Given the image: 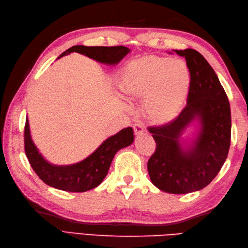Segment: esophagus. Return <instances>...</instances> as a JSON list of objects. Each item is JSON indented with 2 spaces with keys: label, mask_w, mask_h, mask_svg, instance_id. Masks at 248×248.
Returning a JSON list of instances; mask_svg holds the SVG:
<instances>
[{
  "label": "esophagus",
  "mask_w": 248,
  "mask_h": 248,
  "mask_svg": "<svg viewBox=\"0 0 248 248\" xmlns=\"http://www.w3.org/2000/svg\"><path fill=\"white\" fill-rule=\"evenodd\" d=\"M133 130H134V134L135 135H140L145 132V127L141 124H135L133 125Z\"/></svg>",
  "instance_id": "esophagus-1"
}]
</instances>
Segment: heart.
<instances>
[{
    "label": "heart",
    "mask_w": 248,
    "mask_h": 248,
    "mask_svg": "<svg viewBox=\"0 0 248 248\" xmlns=\"http://www.w3.org/2000/svg\"><path fill=\"white\" fill-rule=\"evenodd\" d=\"M188 81V68L184 61L145 55L124 68L118 88L125 98L144 100L145 113L151 121L166 124L180 112Z\"/></svg>",
    "instance_id": "1"
}]
</instances>
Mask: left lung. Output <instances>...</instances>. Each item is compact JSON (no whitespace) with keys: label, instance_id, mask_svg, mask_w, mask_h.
<instances>
[{"label":"left lung","instance_id":"1","mask_svg":"<svg viewBox=\"0 0 248 248\" xmlns=\"http://www.w3.org/2000/svg\"><path fill=\"white\" fill-rule=\"evenodd\" d=\"M175 52L186 59L189 71L187 103L176 119L149 128L156 149L147 167L151 182L161 191L187 194L207 186L224 165L231 115L227 94L204 57L193 49ZM192 124L197 129L193 136L183 139Z\"/></svg>","mask_w":248,"mask_h":248}]
</instances>
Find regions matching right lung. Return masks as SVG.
<instances>
[{
  "mask_svg": "<svg viewBox=\"0 0 248 248\" xmlns=\"http://www.w3.org/2000/svg\"><path fill=\"white\" fill-rule=\"evenodd\" d=\"M130 49L124 46H73L57 59L77 52L101 64L114 66L130 53ZM134 135L131 127L120 130L109 136L85 159L69 165H55L46 161L34 144L31 136L29 119L24 128V148L30 164L34 171L46 186L66 192L81 193L97 187L107 177L117 151L133 143Z\"/></svg>",
  "mask_w": 248,
  "mask_h": 248,
  "instance_id": "1",
  "label": "right lung"
}]
</instances>
